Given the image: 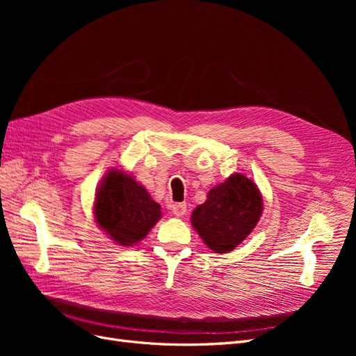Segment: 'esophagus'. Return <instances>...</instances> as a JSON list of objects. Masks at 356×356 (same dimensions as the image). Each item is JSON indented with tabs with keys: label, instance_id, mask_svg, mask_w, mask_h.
Listing matches in <instances>:
<instances>
[{
	"label": "esophagus",
	"instance_id": "obj_1",
	"mask_svg": "<svg viewBox=\"0 0 356 356\" xmlns=\"http://www.w3.org/2000/svg\"><path fill=\"white\" fill-rule=\"evenodd\" d=\"M172 212H174V215H177V217H184L187 212V204L186 203L172 204Z\"/></svg>",
	"mask_w": 356,
	"mask_h": 356
}]
</instances>
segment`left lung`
<instances>
[{
  "label": "left lung",
  "instance_id": "1",
  "mask_svg": "<svg viewBox=\"0 0 356 356\" xmlns=\"http://www.w3.org/2000/svg\"><path fill=\"white\" fill-rule=\"evenodd\" d=\"M261 212L260 190L250 178L234 174L209 190L207 202L193 211L191 224L209 250L225 254L246 239Z\"/></svg>",
  "mask_w": 356,
  "mask_h": 356
}]
</instances>
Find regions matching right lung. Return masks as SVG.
Returning a JSON list of instances; mask_svg holds the SVG:
<instances>
[{
    "label": "right lung",
    "instance_id": "right-lung-1",
    "mask_svg": "<svg viewBox=\"0 0 356 356\" xmlns=\"http://www.w3.org/2000/svg\"><path fill=\"white\" fill-rule=\"evenodd\" d=\"M160 204L123 170H110L96 191L95 218L99 227L122 246L143 241L160 220Z\"/></svg>",
    "mask_w": 356,
    "mask_h": 356
}]
</instances>
